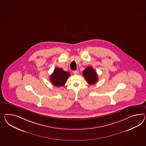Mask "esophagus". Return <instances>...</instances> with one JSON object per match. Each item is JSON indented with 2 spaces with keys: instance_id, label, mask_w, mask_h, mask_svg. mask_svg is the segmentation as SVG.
I'll return each instance as SVG.
<instances>
[{
  "instance_id": "obj_1",
  "label": "esophagus",
  "mask_w": 146,
  "mask_h": 146,
  "mask_svg": "<svg viewBox=\"0 0 146 146\" xmlns=\"http://www.w3.org/2000/svg\"><path fill=\"white\" fill-rule=\"evenodd\" d=\"M72 72H73V74H74V75H77L78 74V72L77 70H75V71H72Z\"/></svg>"
}]
</instances>
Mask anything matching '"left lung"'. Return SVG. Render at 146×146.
I'll use <instances>...</instances> for the list:
<instances>
[{
    "label": "left lung",
    "mask_w": 146,
    "mask_h": 146,
    "mask_svg": "<svg viewBox=\"0 0 146 146\" xmlns=\"http://www.w3.org/2000/svg\"><path fill=\"white\" fill-rule=\"evenodd\" d=\"M82 75L90 85H94L96 83L98 80L97 74L92 67H87L82 71Z\"/></svg>",
    "instance_id": "left-lung-1"
}]
</instances>
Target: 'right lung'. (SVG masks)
Segmentation results:
<instances>
[{"label": "right lung", "mask_w": 146, "mask_h": 146, "mask_svg": "<svg viewBox=\"0 0 146 146\" xmlns=\"http://www.w3.org/2000/svg\"><path fill=\"white\" fill-rule=\"evenodd\" d=\"M70 74L69 72L64 71L60 68H56L52 74L51 75L50 79L54 86L56 87L63 86L67 81Z\"/></svg>", "instance_id": "obj_1"}]
</instances>
